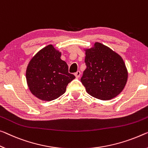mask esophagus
Instances as JSON below:
<instances>
[{
  "label": "esophagus",
  "instance_id": "esophagus-1",
  "mask_svg": "<svg viewBox=\"0 0 148 148\" xmlns=\"http://www.w3.org/2000/svg\"><path fill=\"white\" fill-rule=\"evenodd\" d=\"M80 75H81V72L79 71H77L75 73V76L76 77V78H79V77H80Z\"/></svg>",
  "mask_w": 148,
  "mask_h": 148
}]
</instances>
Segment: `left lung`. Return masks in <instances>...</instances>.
I'll use <instances>...</instances> for the list:
<instances>
[{
    "label": "left lung",
    "instance_id": "8db88e82",
    "mask_svg": "<svg viewBox=\"0 0 148 148\" xmlns=\"http://www.w3.org/2000/svg\"><path fill=\"white\" fill-rule=\"evenodd\" d=\"M85 51L87 68L81 81L87 92L104 101L119 95L128 80V70L122 57L99 42Z\"/></svg>",
    "mask_w": 148,
    "mask_h": 148
}]
</instances>
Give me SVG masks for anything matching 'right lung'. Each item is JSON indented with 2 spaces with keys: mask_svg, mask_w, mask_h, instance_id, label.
Wrapping results in <instances>:
<instances>
[{
  "mask_svg": "<svg viewBox=\"0 0 148 148\" xmlns=\"http://www.w3.org/2000/svg\"><path fill=\"white\" fill-rule=\"evenodd\" d=\"M61 53L49 44L29 61L26 77L32 95L42 101H51L64 94L66 87L75 78L68 72V65L61 60Z\"/></svg>",
  "mask_w": 148,
  "mask_h": 148,
  "instance_id": "right-lung-1",
  "label": "right lung"
}]
</instances>
